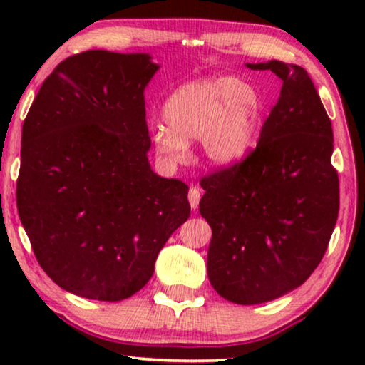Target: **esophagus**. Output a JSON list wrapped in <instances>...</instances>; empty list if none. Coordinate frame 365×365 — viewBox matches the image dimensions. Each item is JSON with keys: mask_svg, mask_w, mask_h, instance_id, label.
Segmentation results:
<instances>
[{"mask_svg": "<svg viewBox=\"0 0 365 365\" xmlns=\"http://www.w3.org/2000/svg\"><path fill=\"white\" fill-rule=\"evenodd\" d=\"M187 199H189V204H191V207L197 209L199 201H201V191H199L197 187H191V189H189Z\"/></svg>", "mask_w": 365, "mask_h": 365, "instance_id": "obj_1", "label": "esophagus"}]
</instances>
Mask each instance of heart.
<instances>
[{
  "label": "heart",
  "mask_w": 365,
  "mask_h": 365,
  "mask_svg": "<svg viewBox=\"0 0 365 365\" xmlns=\"http://www.w3.org/2000/svg\"><path fill=\"white\" fill-rule=\"evenodd\" d=\"M264 99L241 78H201L178 86L163 104L166 126L151 128L156 151L174 164L187 156L189 141L199 139L201 153L216 168H231L256 146Z\"/></svg>",
  "instance_id": "1"
}]
</instances>
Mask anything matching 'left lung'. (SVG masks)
I'll return each instance as SVG.
<instances>
[{
	"label": "left lung",
	"instance_id": "obj_1",
	"mask_svg": "<svg viewBox=\"0 0 365 365\" xmlns=\"http://www.w3.org/2000/svg\"><path fill=\"white\" fill-rule=\"evenodd\" d=\"M281 78L254 151L204 178L199 212L212 229L207 277L219 296L254 306L302 286L326 252L339 212L332 124L307 71L247 63Z\"/></svg>",
	"mask_w": 365,
	"mask_h": 365
}]
</instances>
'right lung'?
<instances>
[{"mask_svg": "<svg viewBox=\"0 0 365 365\" xmlns=\"http://www.w3.org/2000/svg\"><path fill=\"white\" fill-rule=\"evenodd\" d=\"M148 53L93 49L44 79L21 133L16 202L43 271L93 301L131 297L187 221V186L158 176L144 89Z\"/></svg>", "mask_w": 365, "mask_h": 365, "instance_id": "add662e5", "label": "right lung"}]
</instances>
